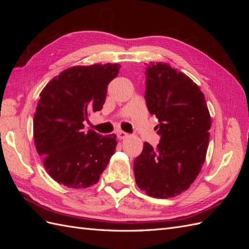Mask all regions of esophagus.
Segmentation results:
<instances>
[{
	"mask_svg": "<svg viewBox=\"0 0 249 249\" xmlns=\"http://www.w3.org/2000/svg\"><path fill=\"white\" fill-rule=\"evenodd\" d=\"M117 137L119 140H124V139L129 137V134L124 132V131H119V132H117Z\"/></svg>",
	"mask_w": 249,
	"mask_h": 249,
	"instance_id": "34e87169",
	"label": "esophagus"
}]
</instances>
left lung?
<instances>
[{
  "label": "left lung",
  "instance_id": "8db88e82",
  "mask_svg": "<svg viewBox=\"0 0 249 249\" xmlns=\"http://www.w3.org/2000/svg\"><path fill=\"white\" fill-rule=\"evenodd\" d=\"M145 100L158 118L161 135L154 148L147 142L134 161L136 184L149 196L175 197L186 191L205 163L211 115L205 94L185 73L168 63L147 64Z\"/></svg>",
  "mask_w": 249,
  "mask_h": 249
}]
</instances>
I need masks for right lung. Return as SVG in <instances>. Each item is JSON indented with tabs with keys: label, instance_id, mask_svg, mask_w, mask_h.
<instances>
[{
	"label": "right lung",
	"instance_id": "right-lung-1",
	"mask_svg": "<svg viewBox=\"0 0 249 249\" xmlns=\"http://www.w3.org/2000/svg\"><path fill=\"white\" fill-rule=\"evenodd\" d=\"M120 64L77 65L53 78L40 92L33 118L36 150L50 177L73 189L99 182L114 155L116 135L84 132L91 112L101 111Z\"/></svg>",
	"mask_w": 249,
	"mask_h": 249
}]
</instances>
